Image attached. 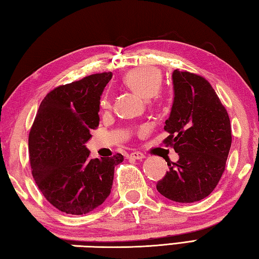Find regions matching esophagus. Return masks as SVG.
<instances>
[{
  "label": "esophagus",
  "instance_id": "1",
  "mask_svg": "<svg viewBox=\"0 0 259 259\" xmlns=\"http://www.w3.org/2000/svg\"><path fill=\"white\" fill-rule=\"evenodd\" d=\"M129 157L130 159H135V160H142V159H144V157H145V155L143 154L142 152H131L130 154H129Z\"/></svg>",
  "mask_w": 259,
  "mask_h": 259
}]
</instances>
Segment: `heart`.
Returning <instances> with one entry per match:
<instances>
[{
	"label": "heart",
	"instance_id": "1",
	"mask_svg": "<svg viewBox=\"0 0 259 259\" xmlns=\"http://www.w3.org/2000/svg\"><path fill=\"white\" fill-rule=\"evenodd\" d=\"M162 73L154 66H140L134 68L125 74L123 81L126 85L135 90L145 99H151L159 94L162 85ZM100 106H109V96L104 94L100 98Z\"/></svg>",
	"mask_w": 259,
	"mask_h": 259
}]
</instances>
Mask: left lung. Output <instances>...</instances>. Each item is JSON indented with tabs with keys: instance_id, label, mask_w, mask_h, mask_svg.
I'll return each instance as SVG.
<instances>
[{
	"instance_id": "left-lung-1",
	"label": "left lung",
	"mask_w": 259,
	"mask_h": 259,
	"mask_svg": "<svg viewBox=\"0 0 259 259\" xmlns=\"http://www.w3.org/2000/svg\"><path fill=\"white\" fill-rule=\"evenodd\" d=\"M174 103L163 143L179 160L156 184L166 199L181 203L200 201L211 193L225 170L232 144L230 117L204 77L175 69Z\"/></svg>"
}]
</instances>
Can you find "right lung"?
<instances>
[{
	"label": "right lung",
	"instance_id": "add662e5",
	"mask_svg": "<svg viewBox=\"0 0 259 259\" xmlns=\"http://www.w3.org/2000/svg\"><path fill=\"white\" fill-rule=\"evenodd\" d=\"M112 72L98 73L48 94L29 131L28 152L35 183L49 202L69 214H85L111 193L114 168L123 161L90 159L85 143L99 124L100 96Z\"/></svg>",
	"mask_w": 259,
	"mask_h": 259
}]
</instances>
